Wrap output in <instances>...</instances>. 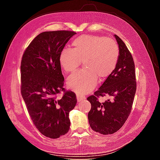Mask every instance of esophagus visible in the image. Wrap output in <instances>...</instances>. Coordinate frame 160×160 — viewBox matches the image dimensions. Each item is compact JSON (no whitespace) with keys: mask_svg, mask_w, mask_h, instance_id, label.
<instances>
[{"mask_svg":"<svg viewBox=\"0 0 160 160\" xmlns=\"http://www.w3.org/2000/svg\"><path fill=\"white\" fill-rule=\"evenodd\" d=\"M77 101H78V102H82V101L85 100L86 98L85 96H83L81 95H77Z\"/></svg>","mask_w":160,"mask_h":160,"instance_id":"esophagus-1","label":"esophagus"}]
</instances>
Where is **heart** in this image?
Segmentation results:
<instances>
[{
	"label": "heart",
	"instance_id": "heart-1",
	"mask_svg": "<svg viewBox=\"0 0 160 160\" xmlns=\"http://www.w3.org/2000/svg\"><path fill=\"white\" fill-rule=\"evenodd\" d=\"M72 45L73 49L65 48L61 51L59 62L66 72H72L84 61L85 69L70 75L67 85L77 93L85 94L93 89L98 77L104 79L115 69L119 47L113 39L91 35L77 37Z\"/></svg>",
	"mask_w": 160,
	"mask_h": 160
}]
</instances>
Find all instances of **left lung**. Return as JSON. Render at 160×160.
I'll return each mask as SVG.
<instances>
[{
  "label": "left lung",
  "mask_w": 160,
  "mask_h": 160,
  "mask_svg": "<svg viewBox=\"0 0 160 160\" xmlns=\"http://www.w3.org/2000/svg\"><path fill=\"white\" fill-rule=\"evenodd\" d=\"M119 47V58L115 69L93 95L88 98L91 108L88 113L91 129L103 135L112 134L122 128L131 113L136 91L135 64L123 41L114 35ZM110 99L100 103L98 98Z\"/></svg>",
  "instance_id": "8db88e82"
}]
</instances>
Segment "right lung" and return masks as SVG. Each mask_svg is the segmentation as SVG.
<instances>
[{"label": "right lung", "mask_w": 160, "mask_h": 160, "mask_svg": "<svg viewBox=\"0 0 160 160\" xmlns=\"http://www.w3.org/2000/svg\"><path fill=\"white\" fill-rule=\"evenodd\" d=\"M76 32L47 31L38 35L24 52L21 64V91L37 129L56 139L70 128L69 113L77 103L76 95L64 88L59 56ZM61 92L62 98L57 95Z\"/></svg>", "instance_id": "right-lung-1"}]
</instances>
